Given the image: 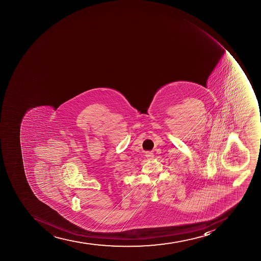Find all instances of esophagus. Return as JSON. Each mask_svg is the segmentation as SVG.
<instances>
[{"label": "esophagus", "instance_id": "1", "mask_svg": "<svg viewBox=\"0 0 261 261\" xmlns=\"http://www.w3.org/2000/svg\"><path fill=\"white\" fill-rule=\"evenodd\" d=\"M145 156L148 158V159H149V160H151L152 158H154L153 152H150V151H147V152H145Z\"/></svg>", "mask_w": 261, "mask_h": 261}]
</instances>
